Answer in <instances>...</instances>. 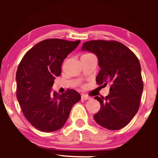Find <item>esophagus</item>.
<instances>
[{
	"label": "esophagus",
	"mask_w": 158,
	"mask_h": 158,
	"mask_svg": "<svg viewBox=\"0 0 158 158\" xmlns=\"http://www.w3.org/2000/svg\"><path fill=\"white\" fill-rule=\"evenodd\" d=\"M81 99H84V100H87V99H90V97H88V95H86V94H81Z\"/></svg>",
	"instance_id": "obj_1"
}]
</instances>
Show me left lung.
Wrapping results in <instances>:
<instances>
[{
	"mask_svg": "<svg viewBox=\"0 0 158 158\" xmlns=\"http://www.w3.org/2000/svg\"><path fill=\"white\" fill-rule=\"evenodd\" d=\"M82 51L97 56L100 71L97 85H110L106 97H95L100 110L94 115L99 126L109 130H119L128 124L139 109L143 83L141 67L131 50L116 41L93 40L85 42Z\"/></svg>",
	"mask_w": 158,
	"mask_h": 158,
	"instance_id": "obj_1",
	"label": "left lung"
}]
</instances>
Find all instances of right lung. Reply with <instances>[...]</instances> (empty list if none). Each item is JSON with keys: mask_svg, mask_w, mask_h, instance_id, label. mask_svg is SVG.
I'll use <instances>...</instances> for the list:
<instances>
[{"mask_svg": "<svg viewBox=\"0 0 158 158\" xmlns=\"http://www.w3.org/2000/svg\"><path fill=\"white\" fill-rule=\"evenodd\" d=\"M80 40L46 39L27 52L16 72V96L23 115L37 129L52 132L64 126L80 94L68 89L59 94L52 92L54 79L59 77L61 64Z\"/></svg>", "mask_w": 158, "mask_h": 158, "instance_id": "add662e5", "label": "right lung"}]
</instances>
